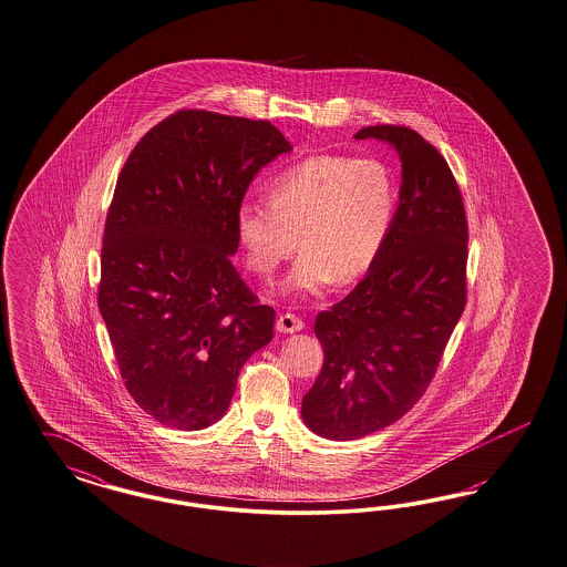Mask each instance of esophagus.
Instances as JSON below:
<instances>
[{"label":"esophagus","mask_w":567,"mask_h":567,"mask_svg":"<svg viewBox=\"0 0 567 567\" xmlns=\"http://www.w3.org/2000/svg\"><path fill=\"white\" fill-rule=\"evenodd\" d=\"M306 327V322L301 318H297L295 313H280L276 318V329L280 332H297Z\"/></svg>","instance_id":"esophagus-1"}]
</instances>
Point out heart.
I'll list each match as a JSON object with an SVG mask.
<instances>
[{"instance_id":"1","label":"heart","mask_w":567,"mask_h":567,"mask_svg":"<svg viewBox=\"0 0 567 567\" xmlns=\"http://www.w3.org/2000/svg\"><path fill=\"white\" fill-rule=\"evenodd\" d=\"M270 203L245 200L236 236L251 272L272 276L299 247L287 289L316 293L332 278L353 282L371 270L390 233L395 182L377 158L308 156L270 182Z\"/></svg>"}]
</instances>
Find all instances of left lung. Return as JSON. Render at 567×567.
Returning a JSON list of instances; mask_svg holds the SVG:
<instances>
[{"label":"left lung","instance_id":"left-lung-1","mask_svg":"<svg viewBox=\"0 0 567 567\" xmlns=\"http://www.w3.org/2000/svg\"><path fill=\"white\" fill-rule=\"evenodd\" d=\"M355 137L390 142L402 186L371 270L316 316L324 364L301 414L329 440H358L411 411L467 303V215L446 158L404 125H371Z\"/></svg>","mask_w":567,"mask_h":567}]
</instances>
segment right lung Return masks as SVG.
<instances>
[{"label":"right lung","mask_w":567,"mask_h":567,"mask_svg":"<svg viewBox=\"0 0 567 567\" xmlns=\"http://www.w3.org/2000/svg\"><path fill=\"white\" fill-rule=\"evenodd\" d=\"M291 144L270 121L182 109L130 153L111 200L99 308L137 406L176 430L228 411L276 312L233 266L235 217L257 172Z\"/></svg>","instance_id":"right-lung-1"}]
</instances>
